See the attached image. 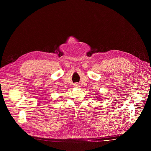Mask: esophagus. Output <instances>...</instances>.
<instances>
[{"label":"esophagus","instance_id":"esophagus-1","mask_svg":"<svg viewBox=\"0 0 151 151\" xmlns=\"http://www.w3.org/2000/svg\"><path fill=\"white\" fill-rule=\"evenodd\" d=\"M74 87L75 88H79L80 87V85H79L78 83H75L74 84Z\"/></svg>","mask_w":151,"mask_h":151}]
</instances>
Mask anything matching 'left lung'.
I'll return each instance as SVG.
<instances>
[{"mask_svg":"<svg viewBox=\"0 0 151 151\" xmlns=\"http://www.w3.org/2000/svg\"><path fill=\"white\" fill-rule=\"evenodd\" d=\"M99 94V93H98ZM100 95H99V96H96V99H97V100H99V101H100V99H101V98H100Z\"/></svg>","mask_w":151,"mask_h":151,"instance_id":"1","label":"left lung"}]
</instances>
